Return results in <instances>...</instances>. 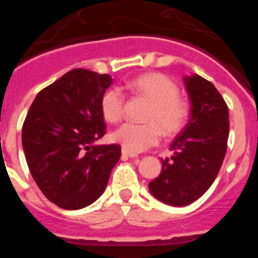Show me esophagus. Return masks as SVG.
I'll list each match as a JSON object with an SVG mask.
<instances>
[{
    "label": "esophagus",
    "mask_w": 258,
    "mask_h": 258,
    "mask_svg": "<svg viewBox=\"0 0 258 258\" xmlns=\"http://www.w3.org/2000/svg\"><path fill=\"white\" fill-rule=\"evenodd\" d=\"M122 155H123V156H126V157H130V158H136V157H137V155H136V153L128 152V151L123 150V148H122Z\"/></svg>",
    "instance_id": "obj_1"
}]
</instances>
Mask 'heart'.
Here are the masks:
<instances>
[{
  "label": "heart",
  "mask_w": 258,
  "mask_h": 258,
  "mask_svg": "<svg viewBox=\"0 0 258 258\" xmlns=\"http://www.w3.org/2000/svg\"><path fill=\"white\" fill-rule=\"evenodd\" d=\"M130 87L147 98L151 105L146 116L148 123H124L112 134V140L128 152L137 153L156 146L161 135L171 137L186 124L189 105L179 97L178 86L162 74H145L130 82ZM101 111L111 123L121 121L124 111V95L118 87L108 88L101 97Z\"/></svg>",
  "instance_id": "b5f03b06"
}]
</instances>
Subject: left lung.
Returning <instances> with one entry per match:
<instances>
[{"label": "left lung", "instance_id": "1", "mask_svg": "<svg viewBox=\"0 0 258 258\" xmlns=\"http://www.w3.org/2000/svg\"><path fill=\"white\" fill-rule=\"evenodd\" d=\"M191 117L162 161L160 176L148 183L150 192L171 206L199 200L217 177L227 151L228 107L217 88L199 75L186 76Z\"/></svg>", "mask_w": 258, "mask_h": 258}]
</instances>
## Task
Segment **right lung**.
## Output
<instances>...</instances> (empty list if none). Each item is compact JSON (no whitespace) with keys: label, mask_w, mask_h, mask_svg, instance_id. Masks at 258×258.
Listing matches in <instances>:
<instances>
[{"label":"right lung","mask_w":258,"mask_h":258,"mask_svg":"<svg viewBox=\"0 0 258 258\" xmlns=\"http://www.w3.org/2000/svg\"><path fill=\"white\" fill-rule=\"evenodd\" d=\"M110 75L75 69L37 93L22 127V146L33 179L64 210H80L105 191L121 157L118 145H95L105 135L101 97Z\"/></svg>","instance_id":"add662e5"}]
</instances>
